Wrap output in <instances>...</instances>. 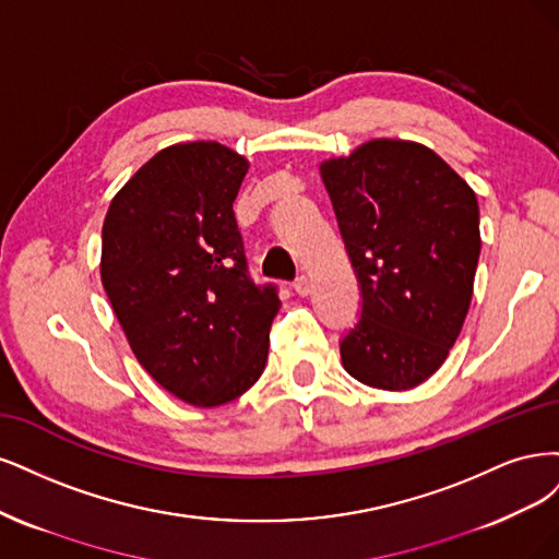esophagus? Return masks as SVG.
Segmentation results:
<instances>
[{
	"instance_id": "1",
	"label": "esophagus",
	"mask_w": 559,
	"mask_h": 559,
	"mask_svg": "<svg viewBox=\"0 0 559 559\" xmlns=\"http://www.w3.org/2000/svg\"><path fill=\"white\" fill-rule=\"evenodd\" d=\"M295 293H297L299 297H309V295H311V281L306 278V276H299V278L295 281Z\"/></svg>"
}]
</instances>
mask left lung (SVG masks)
I'll return each mask as SVG.
<instances>
[{"label": "left lung", "mask_w": 559, "mask_h": 559, "mask_svg": "<svg viewBox=\"0 0 559 559\" xmlns=\"http://www.w3.org/2000/svg\"><path fill=\"white\" fill-rule=\"evenodd\" d=\"M320 178L362 287L341 362L369 388H416L445 362L469 313L476 192L435 151L404 139H371L320 162Z\"/></svg>", "instance_id": "8db88e82"}]
</instances>
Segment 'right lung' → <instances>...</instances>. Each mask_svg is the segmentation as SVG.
<instances>
[{
	"label": "right lung",
	"mask_w": 559,
	"mask_h": 559,
	"mask_svg": "<svg viewBox=\"0 0 559 559\" xmlns=\"http://www.w3.org/2000/svg\"><path fill=\"white\" fill-rule=\"evenodd\" d=\"M248 159L218 141L155 153L106 211L102 285L128 344L186 404L241 397L264 371L274 285L248 276L234 218Z\"/></svg>",
	"instance_id": "1"
}]
</instances>
